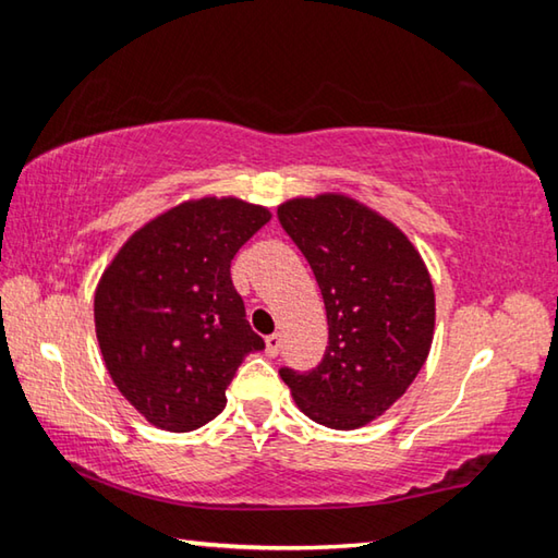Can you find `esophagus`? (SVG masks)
I'll use <instances>...</instances> for the list:
<instances>
[{
    "label": "esophagus",
    "instance_id": "1",
    "mask_svg": "<svg viewBox=\"0 0 558 558\" xmlns=\"http://www.w3.org/2000/svg\"><path fill=\"white\" fill-rule=\"evenodd\" d=\"M266 352H268V356H278L280 354V335L266 337Z\"/></svg>",
    "mask_w": 558,
    "mask_h": 558
}]
</instances>
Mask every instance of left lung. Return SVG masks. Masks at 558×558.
<instances>
[{"instance_id":"left-lung-1","label":"left lung","mask_w":558,"mask_h":558,"mask_svg":"<svg viewBox=\"0 0 558 558\" xmlns=\"http://www.w3.org/2000/svg\"><path fill=\"white\" fill-rule=\"evenodd\" d=\"M278 219L315 272L329 329L317 369H280L282 381L319 426L362 428L426 364L436 329L430 272L409 235L354 196H295Z\"/></svg>"}]
</instances>
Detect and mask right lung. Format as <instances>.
<instances>
[{"label": "right lung", "mask_w": 558, "mask_h": 558, "mask_svg": "<svg viewBox=\"0 0 558 558\" xmlns=\"http://www.w3.org/2000/svg\"><path fill=\"white\" fill-rule=\"evenodd\" d=\"M270 211L239 196L172 206L130 235L93 298L96 337L112 384L155 428L189 433L223 411L253 332L231 260Z\"/></svg>", "instance_id": "add662e5"}]
</instances>
